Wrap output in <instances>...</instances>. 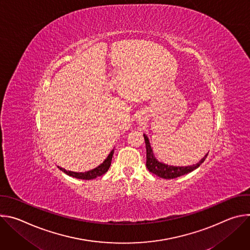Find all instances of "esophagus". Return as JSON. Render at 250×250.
<instances>
[{"label":"esophagus","instance_id":"1","mask_svg":"<svg viewBox=\"0 0 250 250\" xmlns=\"http://www.w3.org/2000/svg\"><path fill=\"white\" fill-rule=\"evenodd\" d=\"M145 120H146L145 117H141V116H140V121H145Z\"/></svg>","mask_w":250,"mask_h":250}]
</instances>
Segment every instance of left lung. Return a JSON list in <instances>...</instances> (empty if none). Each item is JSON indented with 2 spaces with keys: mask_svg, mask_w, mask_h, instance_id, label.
Returning <instances> with one entry per match:
<instances>
[{
  "mask_svg": "<svg viewBox=\"0 0 250 250\" xmlns=\"http://www.w3.org/2000/svg\"><path fill=\"white\" fill-rule=\"evenodd\" d=\"M145 139H146V167L149 170V172L155 174L156 176L160 178H164V179H173V178L180 177L182 175H185L187 173H190L197 169L206 159L208 156V153L196 164L190 165V166H173L165 164L161 161H159L154 153L153 149L150 146V142L148 139V136L144 133Z\"/></svg>",
  "mask_w": 250,
  "mask_h": 250,
  "instance_id": "8db88e82",
  "label": "left lung"
}]
</instances>
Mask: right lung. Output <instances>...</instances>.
<instances>
[{
  "label": "right lung",
  "instance_id": "obj_1",
  "mask_svg": "<svg viewBox=\"0 0 250 250\" xmlns=\"http://www.w3.org/2000/svg\"><path fill=\"white\" fill-rule=\"evenodd\" d=\"M114 151L115 149H113L110 154L106 156V158L103 161V163H101L99 166H97L96 168L92 169V170H89V171H86V172H73V171H67L66 169L60 167V166H57L62 172H64L65 174H67L68 176H71V177H74V178H77V179H82V180H92V179H95V178L99 177V176H102L104 175L106 171L109 170L110 166H111V163H112V158H113V155H114Z\"/></svg>",
  "mask_w": 250,
  "mask_h": 250
}]
</instances>
